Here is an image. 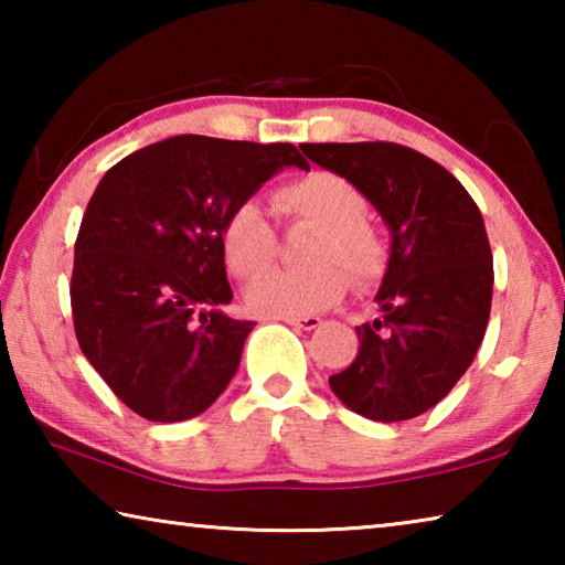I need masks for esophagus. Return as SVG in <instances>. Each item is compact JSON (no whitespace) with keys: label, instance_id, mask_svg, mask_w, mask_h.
Instances as JSON below:
<instances>
[{"label":"esophagus","instance_id":"obj_1","mask_svg":"<svg viewBox=\"0 0 565 565\" xmlns=\"http://www.w3.org/2000/svg\"><path fill=\"white\" fill-rule=\"evenodd\" d=\"M289 327L294 329H303V331H313L321 327V319L319 317H301V319H284Z\"/></svg>","mask_w":565,"mask_h":565}]
</instances>
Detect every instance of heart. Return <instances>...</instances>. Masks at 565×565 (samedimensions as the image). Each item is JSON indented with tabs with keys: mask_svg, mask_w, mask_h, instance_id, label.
I'll return each mask as SVG.
<instances>
[{
	"mask_svg": "<svg viewBox=\"0 0 565 565\" xmlns=\"http://www.w3.org/2000/svg\"><path fill=\"white\" fill-rule=\"evenodd\" d=\"M271 202L284 218L317 226L319 234L309 246V259L317 264L262 274L276 256V232L259 204H238L222 226V248L236 276L252 279L262 274L246 291L254 313L301 319L329 309L347 291L349 279L342 265L359 286L381 279L388 264V246L384 234L366 218L369 202L353 181L317 169L286 181L274 191Z\"/></svg>",
	"mask_w": 565,
	"mask_h": 565,
	"instance_id": "1",
	"label": "heart"
}]
</instances>
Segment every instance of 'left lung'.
I'll return each instance as SVG.
<instances>
[{"instance_id":"left-lung-1","label":"left lung","mask_w":565,"mask_h":565,"mask_svg":"<svg viewBox=\"0 0 565 565\" xmlns=\"http://www.w3.org/2000/svg\"><path fill=\"white\" fill-rule=\"evenodd\" d=\"M303 154L353 181L391 232L381 313L356 327V359L329 386L359 416L416 418L466 374L489 327L493 256L483 216L451 171L394 141L306 145Z\"/></svg>"}]
</instances>
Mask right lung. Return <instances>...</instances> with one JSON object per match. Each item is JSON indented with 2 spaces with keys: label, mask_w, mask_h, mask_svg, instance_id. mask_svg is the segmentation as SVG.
<instances>
[{
  "label": "right lung",
  "mask_w": 565,
  "mask_h": 565,
  "mask_svg": "<svg viewBox=\"0 0 565 565\" xmlns=\"http://www.w3.org/2000/svg\"><path fill=\"white\" fill-rule=\"evenodd\" d=\"M284 167L294 145L179 134L102 177L74 244L79 349L121 404L159 424L194 418L224 394L254 321L232 301L222 226Z\"/></svg>",
  "instance_id": "add662e5"
}]
</instances>
